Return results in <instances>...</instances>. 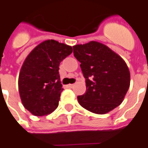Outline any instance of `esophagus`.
I'll use <instances>...</instances> for the list:
<instances>
[{"mask_svg":"<svg viewBox=\"0 0 148 148\" xmlns=\"http://www.w3.org/2000/svg\"><path fill=\"white\" fill-rule=\"evenodd\" d=\"M73 86H74V84H68V88H72L73 87Z\"/></svg>","mask_w":148,"mask_h":148,"instance_id":"esophagus-1","label":"esophagus"}]
</instances>
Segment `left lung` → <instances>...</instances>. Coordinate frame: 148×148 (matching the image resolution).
I'll return each mask as SVG.
<instances>
[{
    "instance_id": "8db88e82",
    "label": "left lung",
    "mask_w": 148,
    "mask_h": 148,
    "mask_svg": "<svg viewBox=\"0 0 148 148\" xmlns=\"http://www.w3.org/2000/svg\"><path fill=\"white\" fill-rule=\"evenodd\" d=\"M85 78L86 92L78 96L81 106L104 114L119 106L130 87V75L125 61L107 46L91 41L73 47Z\"/></svg>"
}]
</instances>
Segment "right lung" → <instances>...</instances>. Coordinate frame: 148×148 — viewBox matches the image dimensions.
Instances as JSON below:
<instances>
[{"mask_svg": "<svg viewBox=\"0 0 148 148\" xmlns=\"http://www.w3.org/2000/svg\"><path fill=\"white\" fill-rule=\"evenodd\" d=\"M72 52V47L56 40H46L28 55L18 77L21 102L35 116L52 113L58 107L61 92L59 66Z\"/></svg>", "mask_w": 148, "mask_h": 148, "instance_id": "1", "label": "right lung"}]
</instances>
